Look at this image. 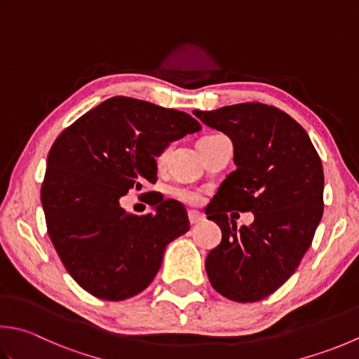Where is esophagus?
I'll use <instances>...</instances> for the list:
<instances>
[{
	"label": "esophagus",
	"mask_w": 359,
	"mask_h": 359,
	"mask_svg": "<svg viewBox=\"0 0 359 359\" xmlns=\"http://www.w3.org/2000/svg\"><path fill=\"white\" fill-rule=\"evenodd\" d=\"M188 219H189V224H191V226H198V224H201L203 219H205V216H203L199 212H189Z\"/></svg>",
	"instance_id": "34e87169"
}]
</instances>
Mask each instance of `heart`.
<instances>
[{"label": "heart", "mask_w": 359, "mask_h": 359, "mask_svg": "<svg viewBox=\"0 0 359 359\" xmlns=\"http://www.w3.org/2000/svg\"><path fill=\"white\" fill-rule=\"evenodd\" d=\"M168 152H170V151L165 149L163 152L160 154V156L157 157V161H158V163H163V161H165V160H166V157H168ZM174 194L177 196L179 199L185 201V202H188V203H198V202L201 201V194H199L198 191H193V189L179 188V189H175Z\"/></svg>", "instance_id": "heart-1"}]
</instances>
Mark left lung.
Masks as SVG:
<instances>
[{"label":"left lung","instance_id":"8db88e82","mask_svg":"<svg viewBox=\"0 0 359 359\" xmlns=\"http://www.w3.org/2000/svg\"><path fill=\"white\" fill-rule=\"evenodd\" d=\"M193 114L231 140L236 166L205 208L222 231L205 259L208 280L230 300H262L292 276L311 245L324 213L322 161L305 129L271 105ZM233 209L252 211L255 222L236 231V215H228Z\"/></svg>","mask_w":359,"mask_h":359}]
</instances>
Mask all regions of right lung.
Segmentation results:
<instances>
[{
    "instance_id": "add662e5",
    "label": "right lung",
    "mask_w": 359,
    "mask_h": 359,
    "mask_svg": "<svg viewBox=\"0 0 359 359\" xmlns=\"http://www.w3.org/2000/svg\"><path fill=\"white\" fill-rule=\"evenodd\" d=\"M201 129L184 111L115 96L55 140L41 205L63 266L87 292L114 302L137 296L157 276L166 245L189 230L185 207L158 193L144 216L126 213L119 199L156 184V158Z\"/></svg>"
}]
</instances>
